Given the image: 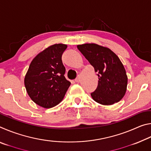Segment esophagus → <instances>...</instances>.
<instances>
[{
    "mask_svg": "<svg viewBox=\"0 0 151 151\" xmlns=\"http://www.w3.org/2000/svg\"><path fill=\"white\" fill-rule=\"evenodd\" d=\"M80 81H81V77L80 76H78L75 79V82H76V83H79Z\"/></svg>",
    "mask_w": 151,
    "mask_h": 151,
    "instance_id": "obj_1",
    "label": "esophagus"
}]
</instances>
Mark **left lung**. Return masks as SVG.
Here are the masks:
<instances>
[{
  "mask_svg": "<svg viewBox=\"0 0 151 151\" xmlns=\"http://www.w3.org/2000/svg\"><path fill=\"white\" fill-rule=\"evenodd\" d=\"M77 48L98 73V86L91 94L93 100L103 105L121 101L126 93L128 78L117 55L110 48L94 43L77 45Z\"/></svg>",
  "mask_w": 151,
  "mask_h": 151,
  "instance_id": "1",
  "label": "left lung"
}]
</instances>
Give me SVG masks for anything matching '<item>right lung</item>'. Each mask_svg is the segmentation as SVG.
<instances>
[{
    "mask_svg": "<svg viewBox=\"0 0 151 151\" xmlns=\"http://www.w3.org/2000/svg\"><path fill=\"white\" fill-rule=\"evenodd\" d=\"M64 44L51 45L39 53L30 63L24 77V85L33 102L45 109L59 104L70 83L65 77L62 55Z\"/></svg>",
    "mask_w": 151,
    "mask_h": 151,
    "instance_id": "1",
    "label": "right lung"
}]
</instances>
